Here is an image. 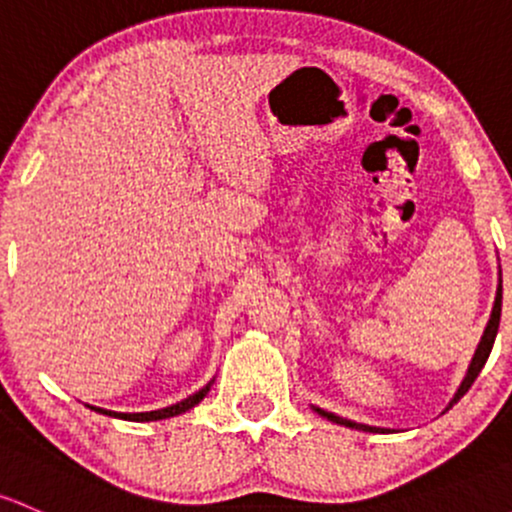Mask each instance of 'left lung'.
<instances>
[{"label": "left lung", "instance_id": "1", "mask_svg": "<svg viewBox=\"0 0 512 512\" xmlns=\"http://www.w3.org/2000/svg\"><path fill=\"white\" fill-rule=\"evenodd\" d=\"M500 306H503V284H498V294H496V304H493V314H491V321H488L486 331H483V338H481V343H478V348H476V355H473L469 373H466L464 383H461L459 392H456V395H454V400H451V405H454V402H459L461 397H464L466 392H469V387L473 385V380L478 378V373H481V368H483V365H486L488 355H491V348H493V343H496V333H498V326H500ZM451 405H449V407H451ZM316 412H319L321 417L331 419V422H336V424H343V427H351V429H363V432H380L378 427H368V424H355V422H351V419L336 417V414H333V412L319 410V407H316Z\"/></svg>", "mask_w": 512, "mask_h": 512}]
</instances>
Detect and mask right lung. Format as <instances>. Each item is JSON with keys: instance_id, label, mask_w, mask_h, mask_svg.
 <instances>
[{"instance_id": "1", "label": "right lung", "mask_w": 512, "mask_h": 512, "mask_svg": "<svg viewBox=\"0 0 512 512\" xmlns=\"http://www.w3.org/2000/svg\"><path fill=\"white\" fill-rule=\"evenodd\" d=\"M211 390V383H208L206 387H203V390H198L196 395H191V397H186V400H181V402H176V405H171V407H164V410H154V412H134V414H125V412H110V410H100L98 407V412H102V414H110V417H120V419H129V422H154V419H166V417H176V414H181V412H186V410H191V407H196L198 402L203 400V397H206V392ZM95 410V407H93Z\"/></svg>"}]
</instances>
